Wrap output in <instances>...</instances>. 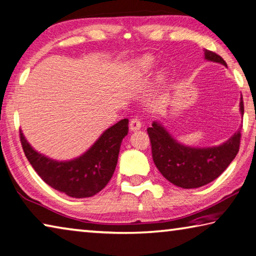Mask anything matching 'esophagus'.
<instances>
[{
	"label": "esophagus",
	"mask_w": 256,
	"mask_h": 256,
	"mask_svg": "<svg viewBox=\"0 0 256 256\" xmlns=\"http://www.w3.org/2000/svg\"><path fill=\"white\" fill-rule=\"evenodd\" d=\"M141 126H142V123H141V120L138 118H134L131 120V122H130V130H131V131L140 130Z\"/></svg>",
	"instance_id": "1"
}]
</instances>
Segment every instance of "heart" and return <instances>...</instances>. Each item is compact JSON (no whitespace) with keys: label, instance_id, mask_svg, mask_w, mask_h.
I'll list each match as a JSON object with an SVG mask.
<instances>
[{"label":"heart","instance_id":"b5f03b06","mask_svg":"<svg viewBox=\"0 0 256 256\" xmlns=\"http://www.w3.org/2000/svg\"><path fill=\"white\" fill-rule=\"evenodd\" d=\"M154 60L152 56H144V58H142L140 60H138V68H140V70L144 72V73H148L149 71H151V68H154Z\"/></svg>","mask_w":256,"mask_h":256}]
</instances>
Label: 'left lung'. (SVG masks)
Returning <instances> with one entry per match:
<instances>
[{
  "instance_id": "8db88e82",
  "label": "left lung",
  "mask_w": 256,
  "mask_h": 256,
  "mask_svg": "<svg viewBox=\"0 0 256 256\" xmlns=\"http://www.w3.org/2000/svg\"><path fill=\"white\" fill-rule=\"evenodd\" d=\"M206 60L227 66L222 56L204 50ZM240 112L244 114V102L240 98ZM148 131L152 159L164 178L182 188H196L214 180L235 159L240 150V131L228 141L212 148H190L180 144L162 125L154 122Z\"/></svg>"
}]
</instances>
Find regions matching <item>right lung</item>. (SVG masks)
<instances>
[{
    "label": "right lung",
    "instance_id": "1",
    "mask_svg": "<svg viewBox=\"0 0 256 256\" xmlns=\"http://www.w3.org/2000/svg\"><path fill=\"white\" fill-rule=\"evenodd\" d=\"M128 133V120L124 118L107 128L92 148L71 162H55L34 151L20 131L26 157L34 172L52 188L66 196L89 198L105 188L118 164L120 146Z\"/></svg>",
    "mask_w": 256,
    "mask_h": 256
}]
</instances>
